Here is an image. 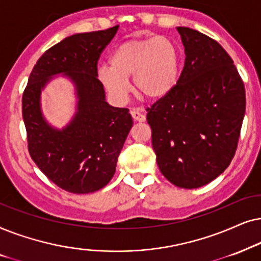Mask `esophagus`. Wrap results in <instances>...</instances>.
Segmentation results:
<instances>
[{"label":"esophagus","mask_w":261,"mask_h":261,"mask_svg":"<svg viewBox=\"0 0 261 261\" xmlns=\"http://www.w3.org/2000/svg\"><path fill=\"white\" fill-rule=\"evenodd\" d=\"M131 117L134 118V120L141 121V123H142V121H145L144 113L142 112L140 109H135V110L131 111Z\"/></svg>","instance_id":"obj_1"}]
</instances>
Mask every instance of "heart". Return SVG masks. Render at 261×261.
<instances>
[{
  "mask_svg": "<svg viewBox=\"0 0 261 261\" xmlns=\"http://www.w3.org/2000/svg\"><path fill=\"white\" fill-rule=\"evenodd\" d=\"M110 62L111 67H99L98 79L118 101L127 98L131 77L135 93L148 101L171 94L179 79V48L167 37L128 39L116 47Z\"/></svg>",
  "mask_w": 261,
  "mask_h": 261,
  "instance_id": "heart-1",
  "label": "heart"
}]
</instances>
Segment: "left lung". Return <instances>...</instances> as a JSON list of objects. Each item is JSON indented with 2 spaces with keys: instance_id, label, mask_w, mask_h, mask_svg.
<instances>
[{
  "instance_id": "obj_1",
  "label": "left lung",
  "mask_w": 261,
  "mask_h": 261,
  "mask_svg": "<svg viewBox=\"0 0 261 261\" xmlns=\"http://www.w3.org/2000/svg\"><path fill=\"white\" fill-rule=\"evenodd\" d=\"M176 30L185 65L171 94L147 107V120L165 178L181 189H198L230 165L246 93L230 56L216 40L189 27Z\"/></svg>"
}]
</instances>
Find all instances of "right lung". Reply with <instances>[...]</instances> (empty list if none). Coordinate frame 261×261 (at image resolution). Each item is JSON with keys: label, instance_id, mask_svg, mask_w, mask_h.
<instances>
[{"label": "right lung", "instance_id": "right-lung-1", "mask_svg": "<svg viewBox=\"0 0 261 261\" xmlns=\"http://www.w3.org/2000/svg\"><path fill=\"white\" fill-rule=\"evenodd\" d=\"M118 26L77 33L43 54L33 67L22 94V117L31 158L62 190L95 192L116 172L117 160L133 126L127 109L106 102L98 76V61L113 39ZM64 73L74 82L78 112L63 130L52 129L40 111V92L54 74Z\"/></svg>", "mask_w": 261, "mask_h": 261}]
</instances>
